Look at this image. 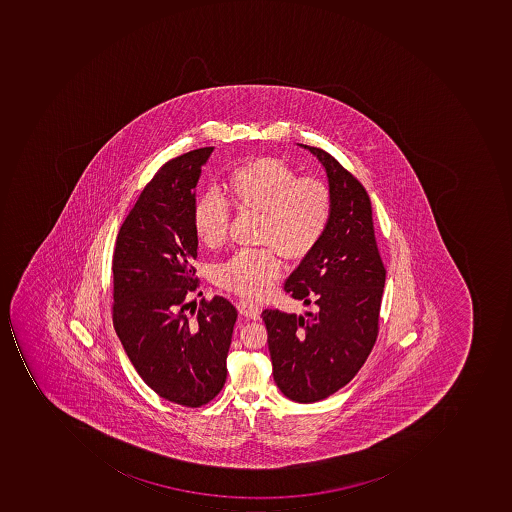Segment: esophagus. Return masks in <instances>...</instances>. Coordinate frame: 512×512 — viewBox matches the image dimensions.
Masks as SVG:
<instances>
[{
	"label": "esophagus",
	"instance_id": "1",
	"mask_svg": "<svg viewBox=\"0 0 512 512\" xmlns=\"http://www.w3.org/2000/svg\"><path fill=\"white\" fill-rule=\"evenodd\" d=\"M237 309L244 317L252 318V320H258V318H260L261 311L257 304L241 300L237 303Z\"/></svg>",
	"mask_w": 512,
	"mask_h": 512
}]
</instances>
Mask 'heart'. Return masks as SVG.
<instances>
[{"instance_id":"heart-1","label":"heart","mask_w":512,"mask_h":512,"mask_svg":"<svg viewBox=\"0 0 512 512\" xmlns=\"http://www.w3.org/2000/svg\"><path fill=\"white\" fill-rule=\"evenodd\" d=\"M224 201L238 212L258 214L257 241L268 249L238 251L214 268L220 288L244 298H260L280 278L281 261L301 260L317 248L332 217V194L326 181L298 177L274 157L246 161L224 180ZM192 226L206 248H220L228 238V209L214 197L195 203Z\"/></svg>"}]
</instances>
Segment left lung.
I'll return each instance as SVG.
<instances>
[{
  "instance_id": "1",
  "label": "left lung",
  "mask_w": 512,
  "mask_h": 512,
  "mask_svg": "<svg viewBox=\"0 0 512 512\" xmlns=\"http://www.w3.org/2000/svg\"><path fill=\"white\" fill-rule=\"evenodd\" d=\"M324 167L332 217L317 248L284 283V291L318 311L266 309L272 374L297 403H315L348 385L374 348L386 269L378 252L371 200L360 181L328 152L298 144Z\"/></svg>"
}]
</instances>
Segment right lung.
I'll return each instance as SVG.
<instances>
[{
	"label": "right lung",
	"mask_w": 512,
	"mask_h": 512,
	"mask_svg": "<svg viewBox=\"0 0 512 512\" xmlns=\"http://www.w3.org/2000/svg\"><path fill=\"white\" fill-rule=\"evenodd\" d=\"M212 152L203 147L161 167L121 224L112 264L114 326L127 357L152 391L186 408L223 389L237 321L218 295L186 314L198 286L195 188Z\"/></svg>",
	"instance_id": "add662e5"
}]
</instances>
